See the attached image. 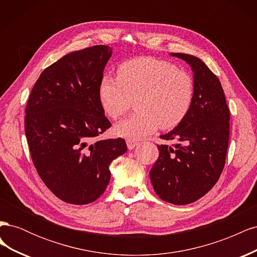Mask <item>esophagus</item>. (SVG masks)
<instances>
[{"mask_svg":"<svg viewBox=\"0 0 257 257\" xmlns=\"http://www.w3.org/2000/svg\"><path fill=\"white\" fill-rule=\"evenodd\" d=\"M137 145H138L137 142L130 141V139H128V141H126V146H127V149H128V150H133Z\"/></svg>","mask_w":257,"mask_h":257,"instance_id":"34e87169","label":"esophagus"}]
</instances>
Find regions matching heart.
<instances>
[{
    "label": "heart",
    "instance_id": "1",
    "mask_svg": "<svg viewBox=\"0 0 257 257\" xmlns=\"http://www.w3.org/2000/svg\"><path fill=\"white\" fill-rule=\"evenodd\" d=\"M191 76L168 61L141 57L123 62L118 78L104 75L98 84L100 106L108 116L118 119L136 99L138 110L114 125L120 137L137 141L160 126L173 128L188 114L193 103Z\"/></svg>",
    "mask_w": 257,
    "mask_h": 257
}]
</instances>
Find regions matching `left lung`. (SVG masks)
Returning <instances> with one entry per match:
<instances>
[{
    "label": "left lung",
    "instance_id": "1",
    "mask_svg": "<svg viewBox=\"0 0 257 257\" xmlns=\"http://www.w3.org/2000/svg\"><path fill=\"white\" fill-rule=\"evenodd\" d=\"M185 61L193 71L194 97L185 118L159 145L150 179L159 197L174 205L191 204L203 197L219 180L229 139V109L219 78L199 58L170 53Z\"/></svg>",
    "mask_w": 257,
    "mask_h": 257
}]
</instances>
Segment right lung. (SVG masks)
Returning <instances> with one entry per match:
<instances>
[{
  "instance_id": "1",
  "label": "right lung",
  "mask_w": 257,
  "mask_h": 257,
  "mask_svg": "<svg viewBox=\"0 0 257 257\" xmlns=\"http://www.w3.org/2000/svg\"><path fill=\"white\" fill-rule=\"evenodd\" d=\"M112 53L96 45L69 52L41 74L26 107L31 157L46 186L61 200L87 205L104 193L111 162L124 139L94 137L111 126L99 103L98 84Z\"/></svg>"
}]
</instances>
